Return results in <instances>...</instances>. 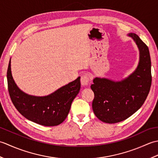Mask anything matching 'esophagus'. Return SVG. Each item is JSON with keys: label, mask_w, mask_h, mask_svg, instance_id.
I'll return each mask as SVG.
<instances>
[{"label": "esophagus", "mask_w": 158, "mask_h": 158, "mask_svg": "<svg viewBox=\"0 0 158 158\" xmlns=\"http://www.w3.org/2000/svg\"><path fill=\"white\" fill-rule=\"evenodd\" d=\"M89 76L87 73H83L81 77V83L82 85H87L89 83Z\"/></svg>", "instance_id": "34e87169"}]
</instances>
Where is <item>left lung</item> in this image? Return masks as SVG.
<instances>
[{
  "label": "left lung",
  "instance_id": "1",
  "mask_svg": "<svg viewBox=\"0 0 158 158\" xmlns=\"http://www.w3.org/2000/svg\"><path fill=\"white\" fill-rule=\"evenodd\" d=\"M133 39L139 50V62L136 70L122 81L96 77L91 89L94 93L92 109L103 122L115 123L128 118L145 102L152 85L149 48L135 33Z\"/></svg>",
  "mask_w": 158,
  "mask_h": 158
}]
</instances>
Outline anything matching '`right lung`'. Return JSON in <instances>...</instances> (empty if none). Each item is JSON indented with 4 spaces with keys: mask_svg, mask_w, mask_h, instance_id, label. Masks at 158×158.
Listing matches in <instances>:
<instances>
[{
    "mask_svg": "<svg viewBox=\"0 0 158 158\" xmlns=\"http://www.w3.org/2000/svg\"><path fill=\"white\" fill-rule=\"evenodd\" d=\"M10 98L17 110L28 120L45 126H55L62 123L69 113L73 100L81 88L80 77L45 96L28 95L20 89L13 79L11 59L7 73Z\"/></svg>",
    "mask_w": 158,
    "mask_h": 158,
    "instance_id": "right-lung-1",
    "label": "right lung"
}]
</instances>
